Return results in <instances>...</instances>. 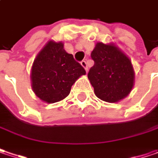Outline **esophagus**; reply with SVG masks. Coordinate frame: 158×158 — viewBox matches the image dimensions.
I'll return each mask as SVG.
<instances>
[{"label": "esophagus", "instance_id": "esophagus-1", "mask_svg": "<svg viewBox=\"0 0 158 158\" xmlns=\"http://www.w3.org/2000/svg\"><path fill=\"white\" fill-rule=\"evenodd\" d=\"M80 64H81V65L83 66V67L85 68V70H86V72H87L88 68H87V64H86V61H85V60H83V61H81V62H80Z\"/></svg>", "mask_w": 158, "mask_h": 158}]
</instances>
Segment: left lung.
I'll use <instances>...</instances> for the list:
<instances>
[{"label": "left lung", "mask_w": 158, "mask_h": 158, "mask_svg": "<svg viewBox=\"0 0 158 158\" xmlns=\"http://www.w3.org/2000/svg\"><path fill=\"white\" fill-rule=\"evenodd\" d=\"M94 62L87 77L95 95L108 102L125 98L134 86V72L127 56L113 45L97 43L91 53Z\"/></svg>", "instance_id": "8db88e82"}]
</instances>
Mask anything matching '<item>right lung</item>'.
I'll list each match as a JSON object with an SVG mask.
<instances>
[{
    "instance_id": "right-lung-1",
    "label": "right lung",
    "mask_w": 158,
    "mask_h": 158,
    "mask_svg": "<svg viewBox=\"0 0 158 158\" xmlns=\"http://www.w3.org/2000/svg\"><path fill=\"white\" fill-rule=\"evenodd\" d=\"M85 74V69L64 49L62 42L49 41L33 62L31 86L40 99L54 103L64 99L75 81Z\"/></svg>"
}]
</instances>
